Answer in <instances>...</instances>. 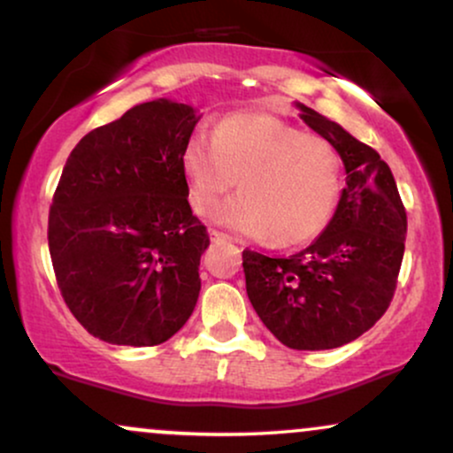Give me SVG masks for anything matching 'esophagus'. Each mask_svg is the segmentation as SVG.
<instances>
[{"mask_svg": "<svg viewBox=\"0 0 453 453\" xmlns=\"http://www.w3.org/2000/svg\"><path fill=\"white\" fill-rule=\"evenodd\" d=\"M211 241H212V242H230L232 238L227 236V234H223V232H217V230H212V232H211Z\"/></svg>", "mask_w": 453, "mask_h": 453, "instance_id": "1", "label": "esophagus"}]
</instances>
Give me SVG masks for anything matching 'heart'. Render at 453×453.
<instances>
[{
  "instance_id": "heart-1",
  "label": "heart",
  "mask_w": 453,
  "mask_h": 453,
  "mask_svg": "<svg viewBox=\"0 0 453 453\" xmlns=\"http://www.w3.org/2000/svg\"><path fill=\"white\" fill-rule=\"evenodd\" d=\"M187 200L211 215L238 183L242 194L217 219L270 247H298L326 230L342 191L334 144L270 112H236L191 136L180 153Z\"/></svg>"
}]
</instances>
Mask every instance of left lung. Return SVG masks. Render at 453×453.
I'll return each mask as SVG.
<instances>
[{
  "instance_id": "obj_1",
  "label": "left lung",
  "mask_w": 453,
  "mask_h": 453,
  "mask_svg": "<svg viewBox=\"0 0 453 453\" xmlns=\"http://www.w3.org/2000/svg\"><path fill=\"white\" fill-rule=\"evenodd\" d=\"M300 119L334 144L345 189L334 217L289 257L242 251L247 296L289 349H334L356 341L392 303L404 256L407 212L389 165L339 123L296 102Z\"/></svg>"
}]
</instances>
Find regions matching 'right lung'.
I'll use <instances>...</instances> for the list:
<instances>
[{
  "mask_svg": "<svg viewBox=\"0 0 453 453\" xmlns=\"http://www.w3.org/2000/svg\"><path fill=\"white\" fill-rule=\"evenodd\" d=\"M200 114L159 100L87 134L67 157L49 249L67 309L112 345L174 336L200 296L206 227L187 202L180 153Z\"/></svg>",
  "mask_w": 453,
  "mask_h": 453,
  "instance_id": "right-lung-1",
  "label": "right lung"
}]
</instances>
